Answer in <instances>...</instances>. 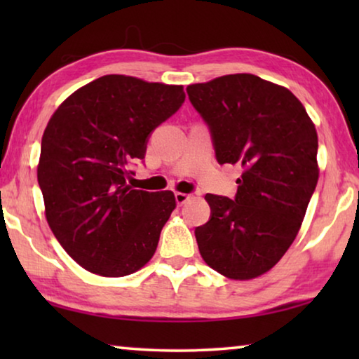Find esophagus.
<instances>
[{"label":"esophagus","mask_w":359,"mask_h":359,"mask_svg":"<svg viewBox=\"0 0 359 359\" xmlns=\"http://www.w3.org/2000/svg\"><path fill=\"white\" fill-rule=\"evenodd\" d=\"M175 198V203H177V205H184L188 199H190V194H185V193H175L174 194Z\"/></svg>","instance_id":"obj_1"}]
</instances>
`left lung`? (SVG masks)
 Listing matches in <instances>:
<instances>
[{"label": "left lung", "mask_w": 359, "mask_h": 359, "mask_svg": "<svg viewBox=\"0 0 359 359\" xmlns=\"http://www.w3.org/2000/svg\"><path fill=\"white\" fill-rule=\"evenodd\" d=\"M220 165L242 168L234 199L205 194L209 222L194 229L212 269L234 280L264 274L293 244L318 182V137L301 101L253 74L187 87Z\"/></svg>", "instance_id": "obj_1"}]
</instances>
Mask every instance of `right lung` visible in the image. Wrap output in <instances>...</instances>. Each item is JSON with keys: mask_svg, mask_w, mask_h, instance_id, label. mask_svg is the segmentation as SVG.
Instances as JSON below:
<instances>
[{"mask_svg": "<svg viewBox=\"0 0 359 359\" xmlns=\"http://www.w3.org/2000/svg\"><path fill=\"white\" fill-rule=\"evenodd\" d=\"M184 101L182 85L111 74L79 88L52 115L38 182L48 226L83 269L123 277L154 257L174 193L133 190L126 179L151 133Z\"/></svg>", "mask_w": 359, "mask_h": 359, "instance_id": "1", "label": "right lung"}]
</instances>
